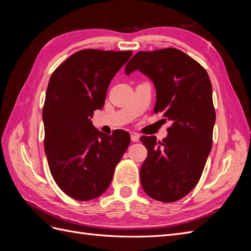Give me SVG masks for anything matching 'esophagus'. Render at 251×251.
Instances as JSON below:
<instances>
[{
	"label": "esophagus",
	"mask_w": 251,
	"mask_h": 251,
	"mask_svg": "<svg viewBox=\"0 0 251 251\" xmlns=\"http://www.w3.org/2000/svg\"><path fill=\"white\" fill-rule=\"evenodd\" d=\"M131 139H132V141L133 142H138L139 141V139H140V136H139V134H132L131 135Z\"/></svg>",
	"instance_id": "obj_1"
}]
</instances>
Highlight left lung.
I'll list each match as a JSON object with an SVG mask.
<instances>
[{
	"label": "left lung",
	"instance_id": "8db88e82",
	"mask_svg": "<svg viewBox=\"0 0 251 251\" xmlns=\"http://www.w3.org/2000/svg\"><path fill=\"white\" fill-rule=\"evenodd\" d=\"M135 70L154 82L155 113L172 121L162 141L155 136L140 138L148 150L141 185L157 201H178L199 182L211 150L216 121L211 82L197 60L175 48L136 53L126 74Z\"/></svg>",
	"mask_w": 251,
	"mask_h": 251
}]
</instances>
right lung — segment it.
Here are the masks:
<instances>
[{"label": "right lung", "mask_w": 251, "mask_h": 251, "mask_svg": "<svg viewBox=\"0 0 251 251\" xmlns=\"http://www.w3.org/2000/svg\"><path fill=\"white\" fill-rule=\"evenodd\" d=\"M131 55L132 51L80 50L50 77L43 108L45 151L53 179L75 200H92L107 191L131 142L127 132L104 135L91 121Z\"/></svg>", "instance_id": "obj_1"}]
</instances>
